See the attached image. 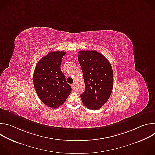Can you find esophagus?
Instances as JSON below:
<instances>
[{
  "mask_svg": "<svg viewBox=\"0 0 155 155\" xmlns=\"http://www.w3.org/2000/svg\"><path fill=\"white\" fill-rule=\"evenodd\" d=\"M75 83H74V84H71V87H72V88L73 90H74V88H75Z\"/></svg>",
  "mask_w": 155,
  "mask_h": 155,
  "instance_id": "34e87169",
  "label": "esophagus"
}]
</instances>
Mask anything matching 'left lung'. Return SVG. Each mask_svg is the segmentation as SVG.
<instances>
[{
	"mask_svg": "<svg viewBox=\"0 0 155 155\" xmlns=\"http://www.w3.org/2000/svg\"><path fill=\"white\" fill-rule=\"evenodd\" d=\"M78 56L85 84V91L80 94L87 108L98 110L111 95L114 73L107 59L97 51L81 50Z\"/></svg>",
	"mask_w": 155,
	"mask_h": 155,
	"instance_id": "8db88e82",
	"label": "left lung"
}]
</instances>
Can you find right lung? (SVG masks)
Returning a JSON list of instances; mask_svg holds the SVG:
<instances>
[{"instance_id": "right-lung-1", "label": "right lung", "mask_w": 155, "mask_h": 155, "mask_svg": "<svg viewBox=\"0 0 155 155\" xmlns=\"http://www.w3.org/2000/svg\"><path fill=\"white\" fill-rule=\"evenodd\" d=\"M64 54V51L49 53L38 62L34 72V85L38 97L53 108L64 103L72 91L60 68Z\"/></svg>"}]
</instances>
